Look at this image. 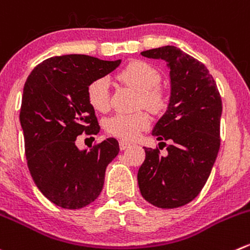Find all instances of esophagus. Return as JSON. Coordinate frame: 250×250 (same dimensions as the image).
Listing matches in <instances>:
<instances>
[{
  "mask_svg": "<svg viewBox=\"0 0 250 250\" xmlns=\"http://www.w3.org/2000/svg\"><path fill=\"white\" fill-rule=\"evenodd\" d=\"M129 146H130L129 143L123 142V140H121V142H120V149L121 150H125V149H127V147H129Z\"/></svg>",
  "mask_w": 250,
  "mask_h": 250,
  "instance_id": "obj_1",
  "label": "esophagus"
}]
</instances>
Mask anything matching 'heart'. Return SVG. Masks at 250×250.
Segmentation results:
<instances>
[{
  "instance_id": "b5f03b06",
  "label": "heart",
  "mask_w": 250,
  "mask_h": 250,
  "mask_svg": "<svg viewBox=\"0 0 250 250\" xmlns=\"http://www.w3.org/2000/svg\"><path fill=\"white\" fill-rule=\"evenodd\" d=\"M118 79L139 91V105L152 112L164 108L165 96L157 88L161 82V74L154 66L144 61H133L118 73ZM86 99L94 110L106 112L110 107L107 78L99 77L91 81L86 86ZM149 125L150 117L143 111L116 113L106 120L105 129L108 134L122 140H134Z\"/></svg>"
}]
</instances>
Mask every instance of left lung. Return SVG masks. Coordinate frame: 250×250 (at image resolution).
I'll return each mask as SVG.
<instances>
[{
  "label": "left lung",
  "mask_w": 250,
  "mask_h": 250,
  "mask_svg": "<svg viewBox=\"0 0 250 250\" xmlns=\"http://www.w3.org/2000/svg\"><path fill=\"white\" fill-rule=\"evenodd\" d=\"M147 58L167 62L171 98L167 111L152 129L157 140H168L167 156L144 147L138 171L143 198L161 209L192 202L207 183L220 150L222 101L216 82L207 67L174 46L143 51Z\"/></svg>",
  "instance_id": "1"
}]
</instances>
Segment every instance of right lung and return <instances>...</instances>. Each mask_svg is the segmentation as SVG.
Masks as SVG:
<instances>
[{
    "label": "right lung",
    "instance_id": "add662e5",
    "mask_svg": "<svg viewBox=\"0 0 250 250\" xmlns=\"http://www.w3.org/2000/svg\"><path fill=\"white\" fill-rule=\"evenodd\" d=\"M121 60L64 55L41 62L24 84L21 129L29 171L40 192L63 209H81L100 195L107 165L120 151L115 138L79 150L77 137L100 132L86 99L94 79L117 68Z\"/></svg>",
    "mask_w": 250,
    "mask_h": 250
}]
</instances>
